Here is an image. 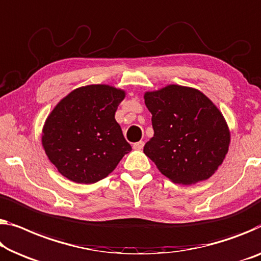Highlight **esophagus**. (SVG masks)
Wrapping results in <instances>:
<instances>
[{
    "label": "esophagus",
    "mask_w": 261,
    "mask_h": 261,
    "mask_svg": "<svg viewBox=\"0 0 261 261\" xmlns=\"http://www.w3.org/2000/svg\"><path fill=\"white\" fill-rule=\"evenodd\" d=\"M132 147H134L135 150H142L144 147V142H138V143H135L134 145H132Z\"/></svg>",
    "instance_id": "esophagus-1"
}]
</instances>
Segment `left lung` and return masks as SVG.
I'll use <instances>...</instances> for the list:
<instances>
[{
  "label": "left lung",
  "mask_w": 261,
  "mask_h": 261,
  "mask_svg": "<svg viewBox=\"0 0 261 261\" xmlns=\"http://www.w3.org/2000/svg\"><path fill=\"white\" fill-rule=\"evenodd\" d=\"M144 99L154 131L144 153L173 182L208 179L230 145V130L219 109L197 89L176 84L147 91Z\"/></svg>",
  "instance_id": "left-lung-1"
}]
</instances>
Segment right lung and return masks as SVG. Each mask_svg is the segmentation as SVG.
<instances>
[{
  "label": "right lung",
  "instance_id": "add662e5",
  "mask_svg": "<svg viewBox=\"0 0 261 261\" xmlns=\"http://www.w3.org/2000/svg\"><path fill=\"white\" fill-rule=\"evenodd\" d=\"M125 97L106 84L81 87L65 96L45 120L42 145L62 176L93 184L109 176L131 145L115 112Z\"/></svg>",
  "mask_w": 261,
  "mask_h": 261
}]
</instances>
